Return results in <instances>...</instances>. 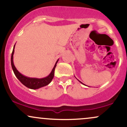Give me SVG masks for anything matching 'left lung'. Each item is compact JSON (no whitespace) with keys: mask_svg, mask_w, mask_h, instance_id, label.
Instances as JSON below:
<instances>
[{"mask_svg":"<svg viewBox=\"0 0 127 127\" xmlns=\"http://www.w3.org/2000/svg\"><path fill=\"white\" fill-rule=\"evenodd\" d=\"M79 82H81V84H83V83H82V82H81V81H79Z\"/></svg>","mask_w":127,"mask_h":127,"instance_id":"obj_1","label":"left lung"}]
</instances>
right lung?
<instances>
[{
	"mask_svg": "<svg viewBox=\"0 0 127 127\" xmlns=\"http://www.w3.org/2000/svg\"><path fill=\"white\" fill-rule=\"evenodd\" d=\"M14 48H15V45L13 48V51L12 52V55H11V65H12V68L13 71H14V74L16 76L19 81L21 82L24 85H25L27 88L33 89V90H36V89H38L41 88V87H45V86L48 85V84L51 82L52 79L54 76V71L55 68L57 65L58 60L57 62L55 63V64L52 68L51 72L48 76L45 77L44 78L38 79V78H29V77H26L25 76L23 75L21 73H20L17 70V68L14 64V62H13V55L14 53Z\"/></svg>",
	"mask_w": 127,
	"mask_h": 127,
	"instance_id": "right-lung-1",
	"label": "right lung"
}]
</instances>
